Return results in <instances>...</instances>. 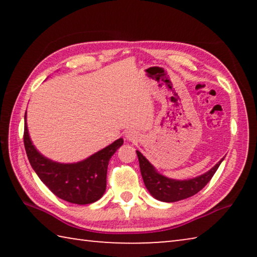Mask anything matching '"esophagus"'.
Wrapping results in <instances>:
<instances>
[{
    "label": "esophagus",
    "instance_id": "esophagus-1",
    "mask_svg": "<svg viewBox=\"0 0 257 257\" xmlns=\"http://www.w3.org/2000/svg\"><path fill=\"white\" fill-rule=\"evenodd\" d=\"M125 138H127L128 141H133V142L134 141H137V134L130 130V132H128L127 134H125Z\"/></svg>",
    "mask_w": 257,
    "mask_h": 257
}]
</instances>
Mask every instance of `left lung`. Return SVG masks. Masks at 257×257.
I'll use <instances>...</instances> for the list:
<instances>
[{"label":"left lung","mask_w":257,"mask_h":257,"mask_svg":"<svg viewBox=\"0 0 257 257\" xmlns=\"http://www.w3.org/2000/svg\"><path fill=\"white\" fill-rule=\"evenodd\" d=\"M136 153L138 156L139 168H141L143 180H144L147 190L150 191V194L154 198L167 203L181 201V199H186L197 194L212 179L217 168L220 167L221 162L223 161V159H221L207 172L198 177H195L193 179L177 180L161 175L156 170L154 165L141 152L136 151Z\"/></svg>","instance_id":"1"}]
</instances>
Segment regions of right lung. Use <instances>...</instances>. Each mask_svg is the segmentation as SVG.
<instances>
[{
	"mask_svg": "<svg viewBox=\"0 0 257 257\" xmlns=\"http://www.w3.org/2000/svg\"><path fill=\"white\" fill-rule=\"evenodd\" d=\"M25 113L24 144L29 163L52 193L63 201L86 205L98 201L106 189V172L111 156L123 144L119 138L79 162L60 163L45 158L34 146Z\"/></svg>",
	"mask_w": 257,
	"mask_h": 257,
	"instance_id": "add662e5",
	"label": "right lung"
}]
</instances>
